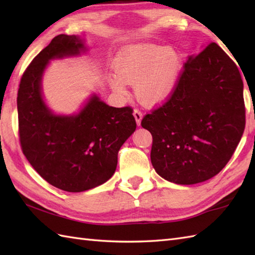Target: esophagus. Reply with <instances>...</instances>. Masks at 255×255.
I'll return each instance as SVG.
<instances>
[{"label": "esophagus", "mask_w": 255, "mask_h": 255, "mask_svg": "<svg viewBox=\"0 0 255 255\" xmlns=\"http://www.w3.org/2000/svg\"><path fill=\"white\" fill-rule=\"evenodd\" d=\"M133 116H134V119H136V123L138 126H140V124H141V121H142V113L140 112L139 110H134L133 111Z\"/></svg>", "instance_id": "34e87169"}]
</instances>
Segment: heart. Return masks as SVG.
Wrapping results in <instances>:
<instances>
[{"instance_id": "obj_1", "label": "heart", "mask_w": 255, "mask_h": 255, "mask_svg": "<svg viewBox=\"0 0 255 255\" xmlns=\"http://www.w3.org/2000/svg\"><path fill=\"white\" fill-rule=\"evenodd\" d=\"M117 75L108 84L118 95H126V83L134 84L138 100L147 105L164 102L173 94L183 70V57L173 47L138 44L118 53L114 60Z\"/></svg>"}]
</instances>
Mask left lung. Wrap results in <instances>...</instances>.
<instances>
[{
	"label": "left lung",
	"mask_w": 255,
	"mask_h": 255,
	"mask_svg": "<svg viewBox=\"0 0 255 255\" xmlns=\"http://www.w3.org/2000/svg\"><path fill=\"white\" fill-rule=\"evenodd\" d=\"M141 126L152 134L151 163L164 180L192 185L217 175L246 126L236 63L215 42L188 56L171 99L145 115Z\"/></svg>",
	"instance_id": "left-lung-1"
}]
</instances>
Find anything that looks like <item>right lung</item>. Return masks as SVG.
Listing matches in <instances>:
<instances>
[{
    "label": "right lung",
    "mask_w": 255,
    "mask_h": 255,
    "mask_svg": "<svg viewBox=\"0 0 255 255\" xmlns=\"http://www.w3.org/2000/svg\"><path fill=\"white\" fill-rule=\"evenodd\" d=\"M89 50L84 38L56 36L26 69L17 94L23 153L44 180L62 191L79 193L113 176L117 154L136 130L130 107L107 105L92 94L79 112L56 114L42 94V77L50 61L80 57Z\"/></svg>",
    "instance_id": "add662e5"
}]
</instances>
